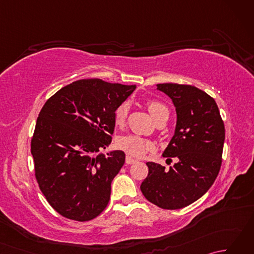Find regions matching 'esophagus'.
<instances>
[{
  "label": "esophagus",
  "mask_w": 254,
  "mask_h": 254,
  "mask_svg": "<svg viewBox=\"0 0 254 254\" xmlns=\"http://www.w3.org/2000/svg\"><path fill=\"white\" fill-rule=\"evenodd\" d=\"M126 163H127V165H131V164L136 163V160L133 159L132 157H130V156H127V157H126Z\"/></svg>",
  "instance_id": "34e87169"
}]
</instances>
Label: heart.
<instances>
[{"mask_svg":"<svg viewBox=\"0 0 254 254\" xmlns=\"http://www.w3.org/2000/svg\"><path fill=\"white\" fill-rule=\"evenodd\" d=\"M146 107L153 117L154 120H158L159 118L169 115V110L163 102L156 99H149L146 101ZM128 113V105L127 102H122L119 105L115 110V122L117 126L122 127L127 121ZM118 147L122 149L123 152L133 156V157H142L145 154H147L149 150L154 148V144L152 141L147 138L137 135H124L118 138L117 141Z\"/></svg>","mask_w":254,"mask_h":254,"instance_id":"heart-1","label":"heart"}]
</instances>
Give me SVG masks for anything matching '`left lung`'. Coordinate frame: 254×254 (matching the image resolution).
Listing matches in <instances>:
<instances>
[{"label": "left lung", "mask_w": 254, "mask_h": 254, "mask_svg": "<svg viewBox=\"0 0 254 254\" xmlns=\"http://www.w3.org/2000/svg\"><path fill=\"white\" fill-rule=\"evenodd\" d=\"M172 99L177 112L175 135L163 154L177 157L169 169L146 163L141 185L147 201L164 209H179L198 199L212 187L222 166L225 126L213 97L191 85L157 84ZM171 160V159H170Z\"/></svg>", "instance_id": "1"}]
</instances>
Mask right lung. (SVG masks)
<instances>
[{
    "mask_svg": "<svg viewBox=\"0 0 254 254\" xmlns=\"http://www.w3.org/2000/svg\"><path fill=\"white\" fill-rule=\"evenodd\" d=\"M135 88L99 78L79 79L42 107L30 150L40 190L61 216L87 222L107 207L111 182L126 154L115 150L106 156L99 150L111 143L116 108Z\"/></svg>",
    "mask_w": 254,
    "mask_h": 254,
    "instance_id": "1",
    "label": "right lung"
}]
</instances>
